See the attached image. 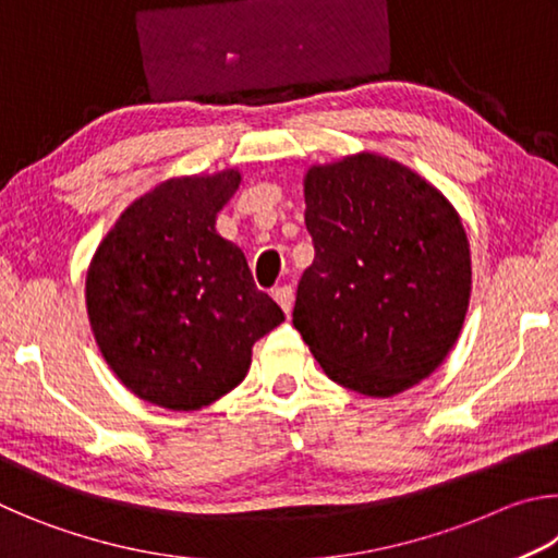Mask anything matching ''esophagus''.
<instances>
[{
    "mask_svg": "<svg viewBox=\"0 0 558 558\" xmlns=\"http://www.w3.org/2000/svg\"><path fill=\"white\" fill-rule=\"evenodd\" d=\"M272 298H276L278 305L282 307V313H286V315L292 313V302H295V290H292V286L276 288V290H272Z\"/></svg>",
    "mask_w": 558,
    "mask_h": 558,
    "instance_id": "obj_1",
    "label": "esophagus"
}]
</instances>
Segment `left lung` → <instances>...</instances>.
<instances>
[{"label":"left lung","mask_w":558,"mask_h":558,"mask_svg":"<svg viewBox=\"0 0 558 558\" xmlns=\"http://www.w3.org/2000/svg\"><path fill=\"white\" fill-rule=\"evenodd\" d=\"M315 260L292 325L329 379L389 399L438 369L458 342L472 266L442 192L396 159L356 153L305 172Z\"/></svg>","instance_id":"obj_1"}]
</instances>
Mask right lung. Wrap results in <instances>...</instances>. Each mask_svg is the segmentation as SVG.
Listing matches in <instances>:
<instances>
[{
    "label": "right lung",
    "mask_w": 558,
    "mask_h": 558,
    "mask_svg": "<svg viewBox=\"0 0 558 558\" xmlns=\"http://www.w3.org/2000/svg\"><path fill=\"white\" fill-rule=\"evenodd\" d=\"M239 184V169L165 179L120 214L93 253V337L137 399L204 409L245 379L253 344L286 319L256 288L239 245L216 233Z\"/></svg>",
    "instance_id": "obj_1"
}]
</instances>
